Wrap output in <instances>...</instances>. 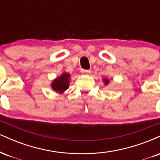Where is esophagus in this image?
I'll return each mask as SVG.
<instances>
[{
    "mask_svg": "<svg viewBox=\"0 0 160 160\" xmlns=\"http://www.w3.org/2000/svg\"><path fill=\"white\" fill-rule=\"evenodd\" d=\"M81 72H82V74L88 75V74H90L91 71H89V70H83V69H82L81 70Z\"/></svg>",
    "mask_w": 160,
    "mask_h": 160,
    "instance_id": "obj_1",
    "label": "esophagus"
}]
</instances>
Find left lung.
<instances>
[{"label":"left lung","instance_id":"left-lung-1","mask_svg":"<svg viewBox=\"0 0 160 160\" xmlns=\"http://www.w3.org/2000/svg\"><path fill=\"white\" fill-rule=\"evenodd\" d=\"M104 84H105V85H108V83H109V80H108V79H104Z\"/></svg>","mask_w":160,"mask_h":160}]
</instances>
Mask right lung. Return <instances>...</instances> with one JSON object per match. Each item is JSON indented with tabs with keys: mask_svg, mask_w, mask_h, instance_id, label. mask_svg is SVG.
<instances>
[{
	"mask_svg": "<svg viewBox=\"0 0 160 160\" xmlns=\"http://www.w3.org/2000/svg\"><path fill=\"white\" fill-rule=\"evenodd\" d=\"M70 77L71 75L68 73H63L61 76L58 77L52 82V89L58 93H63L69 87Z\"/></svg>",
	"mask_w": 160,
	"mask_h": 160,
	"instance_id": "obj_1",
	"label": "right lung"
}]
</instances>
